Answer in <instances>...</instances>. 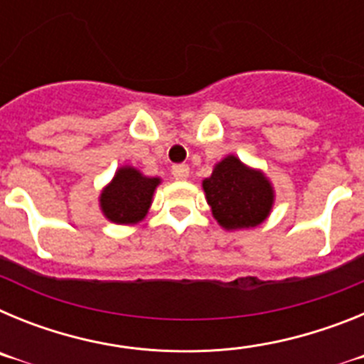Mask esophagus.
Returning a JSON list of instances; mask_svg holds the SVG:
<instances>
[{"label": "esophagus", "instance_id": "obj_1", "mask_svg": "<svg viewBox=\"0 0 364 364\" xmlns=\"http://www.w3.org/2000/svg\"><path fill=\"white\" fill-rule=\"evenodd\" d=\"M171 173H173V176H175L176 180H186L189 176V166H186V164H178V166H173Z\"/></svg>", "mask_w": 364, "mask_h": 364}]
</instances>
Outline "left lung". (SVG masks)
<instances>
[{
    "instance_id": "left-lung-1",
    "label": "left lung",
    "mask_w": 364,
    "mask_h": 364,
    "mask_svg": "<svg viewBox=\"0 0 364 364\" xmlns=\"http://www.w3.org/2000/svg\"><path fill=\"white\" fill-rule=\"evenodd\" d=\"M215 220L224 230L255 228L268 218L275 193L264 173L247 167L235 154L215 166L202 182Z\"/></svg>"
}]
</instances>
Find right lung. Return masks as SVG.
<instances>
[{
  "label": "right lung",
  "mask_w": 364,
  "mask_h": 364,
  "mask_svg": "<svg viewBox=\"0 0 364 364\" xmlns=\"http://www.w3.org/2000/svg\"><path fill=\"white\" fill-rule=\"evenodd\" d=\"M160 178L146 176L131 166L120 167L100 195V208L114 224H136L149 211Z\"/></svg>",
  "instance_id": "1"
}]
</instances>
